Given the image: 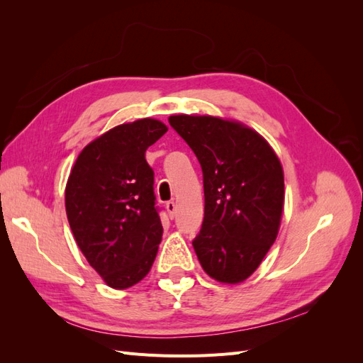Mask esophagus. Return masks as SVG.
I'll return each instance as SVG.
<instances>
[{"label": "esophagus", "mask_w": 363, "mask_h": 363, "mask_svg": "<svg viewBox=\"0 0 363 363\" xmlns=\"http://www.w3.org/2000/svg\"><path fill=\"white\" fill-rule=\"evenodd\" d=\"M167 212H168V216H169L171 219L175 218V213H177V206H175L174 201H168V203H167Z\"/></svg>", "instance_id": "obj_1"}]
</instances>
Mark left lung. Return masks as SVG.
Returning a JSON list of instances; mask_svg holds the SVG:
<instances>
[{
	"mask_svg": "<svg viewBox=\"0 0 363 363\" xmlns=\"http://www.w3.org/2000/svg\"><path fill=\"white\" fill-rule=\"evenodd\" d=\"M168 121L203 169L204 219L192 240L196 257L212 279L244 281L279 233L284 201L281 163L257 131L240 123L194 115Z\"/></svg>",
	"mask_w": 363,
	"mask_h": 363,
	"instance_id": "obj_1",
	"label": "left lung"
}]
</instances>
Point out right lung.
<instances>
[{"instance_id": "right-lung-1", "label": "right lung", "mask_w": 363, "mask_h": 363, "mask_svg": "<svg viewBox=\"0 0 363 363\" xmlns=\"http://www.w3.org/2000/svg\"><path fill=\"white\" fill-rule=\"evenodd\" d=\"M168 128L144 118L118 125L86 145L65 189L75 242L113 289H127L150 272L163 227L155 171L145 151Z\"/></svg>"}]
</instances>
